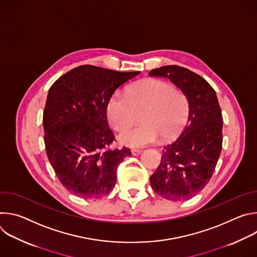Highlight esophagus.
<instances>
[{"label":"esophagus","mask_w":257,"mask_h":257,"mask_svg":"<svg viewBox=\"0 0 257 257\" xmlns=\"http://www.w3.org/2000/svg\"><path fill=\"white\" fill-rule=\"evenodd\" d=\"M141 153H142V151H140V150H132L131 151L132 156H139Z\"/></svg>","instance_id":"obj_1"}]
</instances>
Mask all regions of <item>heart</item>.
<instances>
[{"mask_svg":"<svg viewBox=\"0 0 257 257\" xmlns=\"http://www.w3.org/2000/svg\"><path fill=\"white\" fill-rule=\"evenodd\" d=\"M142 125L123 131L119 135L121 144L137 149L159 140L176 137L184 127L189 102L185 94L161 80H145L130 87L127 94L116 92L109 98L106 116L111 126L124 130L135 121V113L141 111Z\"/></svg>","mask_w":257,"mask_h":257,"instance_id":"1","label":"heart"}]
</instances>
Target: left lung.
I'll return each instance as SVG.
<instances>
[{
	"instance_id": "8db88e82",
	"label": "left lung",
	"mask_w": 257,
	"mask_h": 257,
	"mask_svg": "<svg viewBox=\"0 0 257 257\" xmlns=\"http://www.w3.org/2000/svg\"><path fill=\"white\" fill-rule=\"evenodd\" d=\"M150 76L169 78L189 102L188 121L180 136L165 146L151 176L157 194L172 201L187 200L211 178L223 143V119L214 89L196 73L177 65L153 69Z\"/></svg>"
}]
</instances>
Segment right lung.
Masks as SVG:
<instances>
[{"instance_id":"obj_1","label":"right lung","mask_w":257,"mask_h":257,"mask_svg":"<svg viewBox=\"0 0 257 257\" xmlns=\"http://www.w3.org/2000/svg\"><path fill=\"white\" fill-rule=\"evenodd\" d=\"M139 74L83 65L49 89L43 117L47 156L62 185L73 194L98 198L115 187L117 169L131 152L108 150L115 136L106 106L121 85Z\"/></svg>"}]
</instances>
